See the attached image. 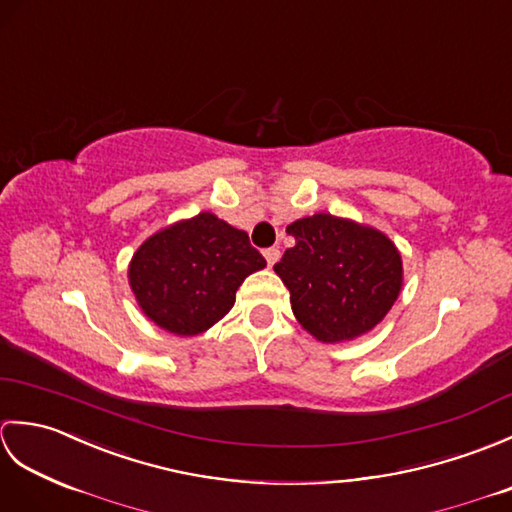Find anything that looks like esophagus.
<instances>
[{
  "instance_id": "obj_1",
  "label": "esophagus",
  "mask_w": 512,
  "mask_h": 512,
  "mask_svg": "<svg viewBox=\"0 0 512 512\" xmlns=\"http://www.w3.org/2000/svg\"><path fill=\"white\" fill-rule=\"evenodd\" d=\"M264 257H266V262H268V266H275L277 264V259H279V248H266L264 250Z\"/></svg>"
}]
</instances>
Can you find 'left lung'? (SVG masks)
<instances>
[{
	"label": "left lung",
	"instance_id": "left-lung-1",
	"mask_svg": "<svg viewBox=\"0 0 512 512\" xmlns=\"http://www.w3.org/2000/svg\"><path fill=\"white\" fill-rule=\"evenodd\" d=\"M295 237L275 264L292 312L323 343L350 341L383 321L402 286L400 253L389 239L330 213L292 222Z\"/></svg>",
	"mask_w": 512,
	"mask_h": 512
}]
</instances>
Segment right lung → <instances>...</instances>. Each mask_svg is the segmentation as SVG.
Instances as JSON below:
<instances>
[{
    "label": "right lung",
    "mask_w": 512,
    "mask_h": 512,
    "mask_svg": "<svg viewBox=\"0 0 512 512\" xmlns=\"http://www.w3.org/2000/svg\"><path fill=\"white\" fill-rule=\"evenodd\" d=\"M264 266L244 231L200 213L149 237L129 264V284L151 321L193 336L220 321L242 281Z\"/></svg>",
    "instance_id": "right-lung-1"
}]
</instances>
